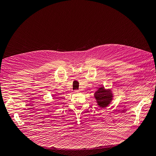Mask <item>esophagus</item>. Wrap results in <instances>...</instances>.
Segmentation results:
<instances>
[{
    "instance_id": "obj_1",
    "label": "esophagus",
    "mask_w": 156,
    "mask_h": 156,
    "mask_svg": "<svg viewBox=\"0 0 156 156\" xmlns=\"http://www.w3.org/2000/svg\"><path fill=\"white\" fill-rule=\"evenodd\" d=\"M80 92V91H79V90H75V92Z\"/></svg>"
}]
</instances>
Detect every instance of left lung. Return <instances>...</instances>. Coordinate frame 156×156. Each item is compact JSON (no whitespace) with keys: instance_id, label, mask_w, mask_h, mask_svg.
I'll return each instance as SVG.
<instances>
[{"instance_id":"left-lung-1","label":"left lung","mask_w":156,"mask_h":156,"mask_svg":"<svg viewBox=\"0 0 156 156\" xmlns=\"http://www.w3.org/2000/svg\"><path fill=\"white\" fill-rule=\"evenodd\" d=\"M98 105L101 108L107 107L112 100L113 94L111 90H107L104 87H101L94 93Z\"/></svg>"}]
</instances>
